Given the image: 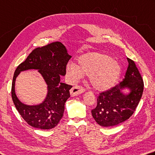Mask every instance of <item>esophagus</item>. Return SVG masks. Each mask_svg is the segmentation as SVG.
<instances>
[{"mask_svg":"<svg viewBox=\"0 0 155 155\" xmlns=\"http://www.w3.org/2000/svg\"><path fill=\"white\" fill-rule=\"evenodd\" d=\"M85 91V89L83 88V87L80 85H76L73 87L70 90V95L71 96H76V95H78L81 94H83V93Z\"/></svg>","mask_w":155,"mask_h":155,"instance_id":"obj_1","label":"esophagus"}]
</instances>
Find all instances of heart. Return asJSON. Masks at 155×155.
Returning <instances> with one entry per match:
<instances>
[{"label": "heart", "mask_w": 155, "mask_h": 155, "mask_svg": "<svg viewBox=\"0 0 155 155\" xmlns=\"http://www.w3.org/2000/svg\"><path fill=\"white\" fill-rule=\"evenodd\" d=\"M67 72L73 80L89 75L90 83L94 89L104 91L114 85L121 73L118 61L100 52H89L81 55L77 64L70 62Z\"/></svg>", "instance_id": "1"}]
</instances>
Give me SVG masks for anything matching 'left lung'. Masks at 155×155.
<instances>
[{
	"instance_id": "8db88e82",
	"label": "left lung",
	"mask_w": 155,
	"mask_h": 155,
	"mask_svg": "<svg viewBox=\"0 0 155 155\" xmlns=\"http://www.w3.org/2000/svg\"><path fill=\"white\" fill-rule=\"evenodd\" d=\"M127 60L129 64L124 79L110 89L100 93L97 106L91 110L94 119L101 126H115L129 119L142 97L144 82L141 74L134 61L129 58ZM125 88L130 90L129 94L122 92Z\"/></svg>"
}]
</instances>
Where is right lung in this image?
I'll return each mask as SVG.
<instances>
[{"label":"right lung","mask_w":155,"mask_h":155,"mask_svg":"<svg viewBox=\"0 0 155 155\" xmlns=\"http://www.w3.org/2000/svg\"><path fill=\"white\" fill-rule=\"evenodd\" d=\"M72 56L60 42H53L34 49L26 60L16 68L13 78L11 96L16 109L28 124L33 127L50 129L58 124L63 117L64 105L70 97L72 85L60 82L66 74V65ZM35 69L44 77L48 85L47 97L40 105H24L16 97L15 83L16 77L24 70Z\"/></svg>","instance_id":"add662e5"}]
</instances>
